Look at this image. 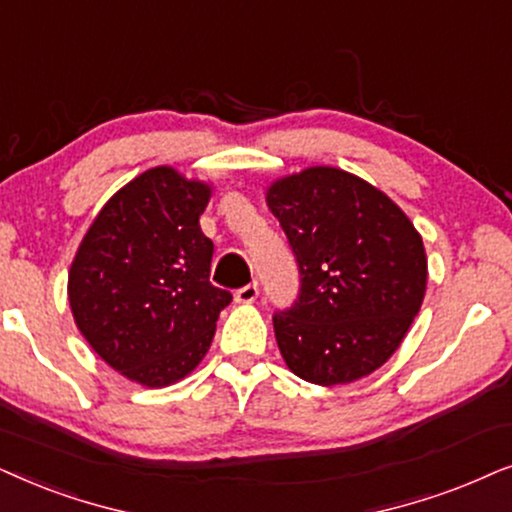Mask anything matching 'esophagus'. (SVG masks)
Returning <instances> with one entry per match:
<instances>
[{"label": "esophagus", "instance_id": "1", "mask_svg": "<svg viewBox=\"0 0 512 512\" xmlns=\"http://www.w3.org/2000/svg\"><path fill=\"white\" fill-rule=\"evenodd\" d=\"M257 295H260V288H257V283H250V285H245V288L236 290L234 299L238 304H252L257 299Z\"/></svg>", "mask_w": 512, "mask_h": 512}]
</instances>
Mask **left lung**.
Listing matches in <instances>:
<instances>
[{"mask_svg":"<svg viewBox=\"0 0 512 512\" xmlns=\"http://www.w3.org/2000/svg\"><path fill=\"white\" fill-rule=\"evenodd\" d=\"M267 206L302 274L299 302L274 316L288 370L318 386L379 370L426 295L428 257L410 217L381 189L335 166L276 177Z\"/></svg>","mask_w":512,"mask_h":512,"instance_id":"1","label":"left lung"}]
</instances>
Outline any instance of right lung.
<instances>
[{
    "label": "right lung",
    "instance_id": "1",
    "mask_svg": "<svg viewBox=\"0 0 512 512\" xmlns=\"http://www.w3.org/2000/svg\"><path fill=\"white\" fill-rule=\"evenodd\" d=\"M210 196V180L149 168L109 196L74 252V323L133 384L163 388L189 377L231 302L210 283L213 241L199 224Z\"/></svg>",
    "mask_w": 512,
    "mask_h": 512
}]
</instances>
